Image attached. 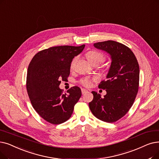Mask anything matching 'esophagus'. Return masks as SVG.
Instances as JSON below:
<instances>
[{"instance_id": "1", "label": "esophagus", "mask_w": 159, "mask_h": 159, "mask_svg": "<svg viewBox=\"0 0 159 159\" xmlns=\"http://www.w3.org/2000/svg\"><path fill=\"white\" fill-rule=\"evenodd\" d=\"M81 91H82V94H84V93H86V92H88V90H87V89H82Z\"/></svg>"}]
</instances>
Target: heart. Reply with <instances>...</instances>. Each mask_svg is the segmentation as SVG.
<instances>
[{"instance_id":"obj_1","label":"heart","mask_w":159,"mask_h":159,"mask_svg":"<svg viewBox=\"0 0 159 159\" xmlns=\"http://www.w3.org/2000/svg\"><path fill=\"white\" fill-rule=\"evenodd\" d=\"M86 57L88 61L91 64H99L103 62L105 60V57L104 55L99 52L94 51H89L88 52H87L86 54ZM96 80H97L96 77H93V78L85 77V78L82 79L80 80V82L82 85L88 87V86H91L92 82Z\"/></svg>"}]
</instances>
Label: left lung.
<instances>
[{"label":"left lung","mask_w":159,"mask_h":159,"mask_svg":"<svg viewBox=\"0 0 159 159\" xmlns=\"http://www.w3.org/2000/svg\"><path fill=\"white\" fill-rule=\"evenodd\" d=\"M96 49L107 52L111 59L107 80L99 87L105 89L103 98L92 92L89 109L97 118L108 123L118 121L132 107L139 91L140 68L135 55L125 45L108 40L93 44Z\"/></svg>","instance_id":"8db88e82"}]
</instances>
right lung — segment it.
I'll list each match as a JSON object with an SVG mask.
<instances>
[{
  "instance_id": "right-lung-1",
  "label": "right lung",
  "mask_w": 159,
  "mask_h": 159,
  "mask_svg": "<svg viewBox=\"0 0 159 159\" xmlns=\"http://www.w3.org/2000/svg\"><path fill=\"white\" fill-rule=\"evenodd\" d=\"M84 47H50L38 52L30 61L27 71V92L34 110L47 122L58 125L73 114L81 97V89L73 86L64 94L59 86L60 80L69 77L73 59Z\"/></svg>"
}]
</instances>
